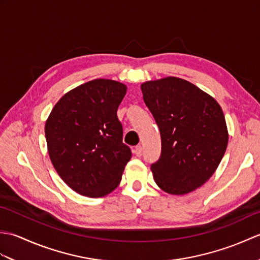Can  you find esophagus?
Returning <instances> with one entry per match:
<instances>
[{
  "mask_svg": "<svg viewBox=\"0 0 260 260\" xmlns=\"http://www.w3.org/2000/svg\"><path fill=\"white\" fill-rule=\"evenodd\" d=\"M134 153H135V155L136 156H141L142 154H143V147L141 146V145H139V146H136L135 147V150H134Z\"/></svg>",
  "mask_w": 260,
  "mask_h": 260,
  "instance_id": "34e87169",
  "label": "esophagus"
}]
</instances>
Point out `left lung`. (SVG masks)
I'll use <instances>...</instances> for the list:
<instances>
[{"label":"left lung","instance_id":"8db88e82","mask_svg":"<svg viewBox=\"0 0 260 260\" xmlns=\"http://www.w3.org/2000/svg\"><path fill=\"white\" fill-rule=\"evenodd\" d=\"M141 89L161 133V156L151 165L154 181L170 194L194 191L211 178L228 145L221 107L176 77L143 82Z\"/></svg>","mask_w":260,"mask_h":260}]
</instances>
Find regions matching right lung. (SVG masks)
I'll return each instance as SVG.
<instances>
[{
    "mask_svg": "<svg viewBox=\"0 0 260 260\" xmlns=\"http://www.w3.org/2000/svg\"><path fill=\"white\" fill-rule=\"evenodd\" d=\"M126 90L110 79L85 82L64 93L46 121L53 168L81 196L102 198L113 192L132 157L117 118Z\"/></svg>",
    "mask_w": 260,
    "mask_h": 260,
    "instance_id": "obj_1",
    "label": "right lung"
}]
</instances>
